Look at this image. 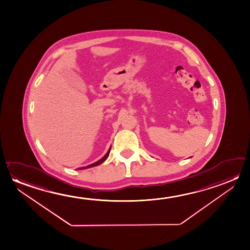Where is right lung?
<instances>
[{
    "instance_id": "right-lung-1",
    "label": "right lung",
    "mask_w": 250,
    "mask_h": 250,
    "mask_svg": "<svg viewBox=\"0 0 250 250\" xmlns=\"http://www.w3.org/2000/svg\"><path fill=\"white\" fill-rule=\"evenodd\" d=\"M110 149H111V146L110 147L108 148V150H107V154L103 156V158L100 159L99 161H97L96 163H92L90 165H87L86 167H81L79 168H77V169H86V168H89V167H93L98 166L100 164H102V163H104L106 160H107V157H108V155H109V153H110Z\"/></svg>"
}]
</instances>
